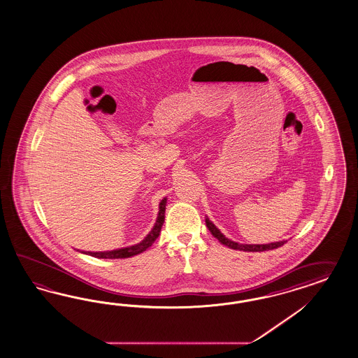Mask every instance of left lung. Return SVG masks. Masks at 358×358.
I'll use <instances>...</instances> for the list:
<instances>
[{
  "instance_id": "8db88e82",
  "label": "left lung",
  "mask_w": 358,
  "mask_h": 358,
  "mask_svg": "<svg viewBox=\"0 0 358 358\" xmlns=\"http://www.w3.org/2000/svg\"><path fill=\"white\" fill-rule=\"evenodd\" d=\"M206 226L208 229L213 234L214 238H218L220 243L226 247L231 248V249H238V250H244V252H265V250H271V249H276V248L282 247L285 245L287 241H278V243H271V244H238L235 241H231L226 236H223V234L220 232V229H217L210 220L206 218Z\"/></svg>"
}]
</instances>
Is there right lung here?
I'll use <instances>...</instances> for the list:
<instances>
[{
    "label": "right lung",
    "instance_id": "1",
    "mask_svg": "<svg viewBox=\"0 0 358 358\" xmlns=\"http://www.w3.org/2000/svg\"><path fill=\"white\" fill-rule=\"evenodd\" d=\"M165 209H166V199H164L161 203H159V211H158V218H157L156 224L153 229L149 232L147 238H144L141 243H138L136 245H132L129 248H122V249H117V250H111V252H84L85 255L90 256L97 257V258H129V257L136 256L143 253L144 250H147L148 248L150 247L155 240L158 238L162 224L165 222Z\"/></svg>",
    "mask_w": 358,
    "mask_h": 358
}]
</instances>
